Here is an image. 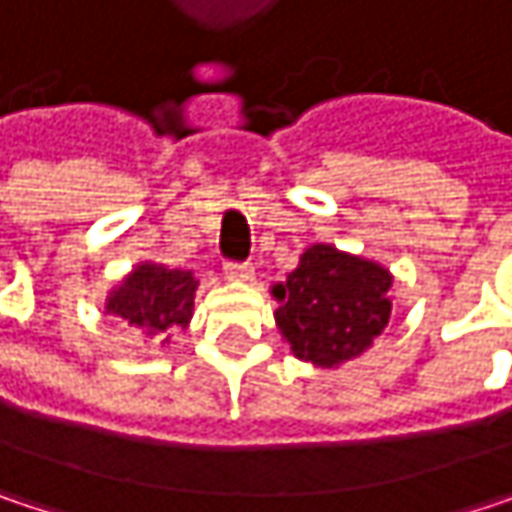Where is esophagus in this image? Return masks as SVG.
Listing matches in <instances>:
<instances>
[{
	"instance_id": "esophagus-1",
	"label": "esophagus",
	"mask_w": 512,
	"mask_h": 512,
	"mask_svg": "<svg viewBox=\"0 0 512 512\" xmlns=\"http://www.w3.org/2000/svg\"><path fill=\"white\" fill-rule=\"evenodd\" d=\"M225 275H228L231 281L249 284V281H255V266H249V263H228V266H225Z\"/></svg>"
}]
</instances>
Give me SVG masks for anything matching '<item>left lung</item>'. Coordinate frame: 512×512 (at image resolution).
Returning <instances> with one entry per match:
<instances>
[{"label":"left lung","instance_id":"obj_1","mask_svg":"<svg viewBox=\"0 0 512 512\" xmlns=\"http://www.w3.org/2000/svg\"><path fill=\"white\" fill-rule=\"evenodd\" d=\"M391 287L394 275L382 263L314 243L299 255L287 281L272 284L275 326L299 361L341 367L385 332Z\"/></svg>","mask_w":512,"mask_h":512}]
</instances>
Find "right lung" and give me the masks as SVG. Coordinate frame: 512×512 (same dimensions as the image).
<instances>
[{
  "label": "right lung",
  "instance_id": "add662e5",
  "mask_svg": "<svg viewBox=\"0 0 512 512\" xmlns=\"http://www.w3.org/2000/svg\"><path fill=\"white\" fill-rule=\"evenodd\" d=\"M195 290L198 278L192 269H168L154 260H142L106 293L103 311L139 329L145 338H156L189 326Z\"/></svg>",
  "mask_w": 512,
  "mask_h": 512
}]
</instances>
